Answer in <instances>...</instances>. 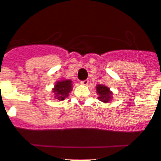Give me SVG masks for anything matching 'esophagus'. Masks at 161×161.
<instances>
[{"label": "esophagus", "instance_id": "esophagus-1", "mask_svg": "<svg viewBox=\"0 0 161 161\" xmlns=\"http://www.w3.org/2000/svg\"><path fill=\"white\" fill-rule=\"evenodd\" d=\"M88 83H89V80H88V79H86V80L81 81V82H80V84H82V85H84V86L88 85Z\"/></svg>", "mask_w": 161, "mask_h": 161}]
</instances>
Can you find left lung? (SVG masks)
<instances>
[{"label": "left lung", "instance_id": "8db88e82", "mask_svg": "<svg viewBox=\"0 0 161 161\" xmlns=\"http://www.w3.org/2000/svg\"><path fill=\"white\" fill-rule=\"evenodd\" d=\"M97 93L98 95V99L104 103H108L112 101L113 93L110 90V89L104 85L97 84L96 86Z\"/></svg>", "mask_w": 161, "mask_h": 161}]
</instances>
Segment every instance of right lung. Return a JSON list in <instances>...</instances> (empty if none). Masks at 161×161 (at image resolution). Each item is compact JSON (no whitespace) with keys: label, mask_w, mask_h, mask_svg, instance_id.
Listing matches in <instances>:
<instances>
[{"label":"right lung","mask_w":161,"mask_h":161,"mask_svg":"<svg viewBox=\"0 0 161 161\" xmlns=\"http://www.w3.org/2000/svg\"><path fill=\"white\" fill-rule=\"evenodd\" d=\"M72 81L70 79H62L58 80L52 89V92L54 94V98L57 101H64L68 97L70 92L73 88Z\"/></svg>","instance_id":"1"}]
</instances>
